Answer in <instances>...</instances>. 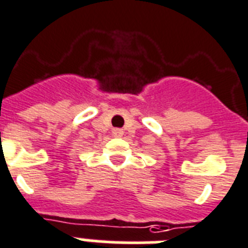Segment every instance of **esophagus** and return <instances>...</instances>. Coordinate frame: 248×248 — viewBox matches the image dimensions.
I'll list each match as a JSON object with an SVG mask.
<instances>
[{"mask_svg":"<svg viewBox=\"0 0 248 248\" xmlns=\"http://www.w3.org/2000/svg\"><path fill=\"white\" fill-rule=\"evenodd\" d=\"M113 137H122L124 136V129L122 128H113L112 129Z\"/></svg>","mask_w":248,"mask_h":248,"instance_id":"34e87169","label":"esophagus"}]
</instances>
